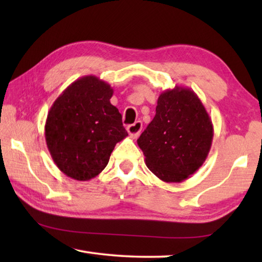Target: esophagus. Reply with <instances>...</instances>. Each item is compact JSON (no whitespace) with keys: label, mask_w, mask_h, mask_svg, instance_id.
I'll return each mask as SVG.
<instances>
[{"label":"esophagus","mask_w":262,"mask_h":262,"mask_svg":"<svg viewBox=\"0 0 262 262\" xmlns=\"http://www.w3.org/2000/svg\"><path fill=\"white\" fill-rule=\"evenodd\" d=\"M141 130H142V122L141 121H136L133 123V125H129L127 127V132L129 133L132 139H137L140 135Z\"/></svg>","instance_id":"esophagus-1"}]
</instances>
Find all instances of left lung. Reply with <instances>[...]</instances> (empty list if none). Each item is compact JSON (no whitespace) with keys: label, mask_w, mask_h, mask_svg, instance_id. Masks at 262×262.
<instances>
[{"label":"left lung","mask_w":262,"mask_h":262,"mask_svg":"<svg viewBox=\"0 0 262 262\" xmlns=\"http://www.w3.org/2000/svg\"><path fill=\"white\" fill-rule=\"evenodd\" d=\"M214 127L198 95L176 85L158 97L156 115L137 140L145 164L165 183H181L205 163Z\"/></svg>","instance_id":"8db88e82"}]
</instances>
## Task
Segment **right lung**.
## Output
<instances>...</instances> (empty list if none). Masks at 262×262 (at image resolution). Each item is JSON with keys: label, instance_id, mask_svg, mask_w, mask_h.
Here are the masks:
<instances>
[{"label": "right lung", "instance_id": "right-lung-1", "mask_svg": "<svg viewBox=\"0 0 262 262\" xmlns=\"http://www.w3.org/2000/svg\"><path fill=\"white\" fill-rule=\"evenodd\" d=\"M112 96L108 83L88 75L66 88L48 111V151L69 178H95L107 165L115 144L128 136L121 114L110 101Z\"/></svg>", "mask_w": 262, "mask_h": 262}]
</instances>
